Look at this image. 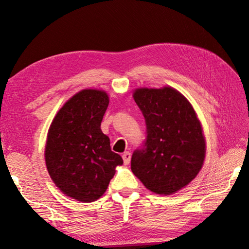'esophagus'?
I'll return each instance as SVG.
<instances>
[{
	"instance_id": "1",
	"label": "esophagus",
	"mask_w": 249,
	"mask_h": 249,
	"mask_svg": "<svg viewBox=\"0 0 249 249\" xmlns=\"http://www.w3.org/2000/svg\"><path fill=\"white\" fill-rule=\"evenodd\" d=\"M122 157H123L124 164H125V165H128L129 162H130V152L126 151V152L123 153V156H122Z\"/></svg>"
}]
</instances>
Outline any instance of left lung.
I'll use <instances>...</instances> for the list:
<instances>
[{"label":"left lung","mask_w":249,"mask_h":249,"mask_svg":"<svg viewBox=\"0 0 249 249\" xmlns=\"http://www.w3.org/2000/svg\"><path fill=\"white\" fill-rule=\"evenodd\" d=\"M146 122V139L130 168L149 191L171 195L196 178L206 155L205 138L186 98L171 87L135 90Z\"/></svg>","instance_id":"obj_1"}]
</instances>
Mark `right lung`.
<instances>
[{
    "mask_svg": "<svg viewBox=\"0 0 249 249\" xmlns=\"http://www.w3.org/2000/svg\"><path fill=\"white\" fill-rule=\"evenodd\" d=\"M107 106L105 91L83 90L63 106L50 126L46 146L49 174L66 196L78 201L99 199L116 166L123 164L100 128Z\"/></svg>",
    "mask_w": 249,
    "mask_h": 249,
    "instance_id": "add662e5",
    "label": "right lung"
}]
</instances>
